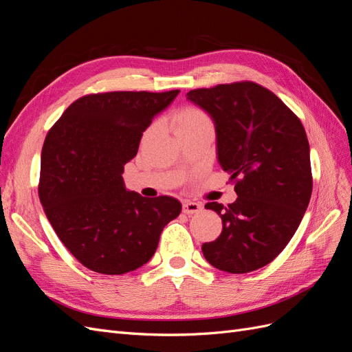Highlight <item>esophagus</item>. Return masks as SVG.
I'll return each instance as SVG.
<instances>
[{
    "mask_svg": "<svg viewBox=\"0 0 352 352\" xmlns=\"http://www.w3.org/2000/svg\"><path fill=\"white\" fill-rule=\"evenodd\" d=\"M202 210V206L198 204V202L192 201H185L182 204V211L185 214H195V212H199Z\"/></svg>",
    "mask_w": 352,
    "mask_h": 352,
    "instance_id": "34e87169",
    "label": "esophagus"
}]
</instances>
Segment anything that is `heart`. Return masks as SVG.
Wrapping results in <instances>:
<instances>
[{
  "mask_svg": "<svg viewBox=\"0 0 352 352\" xmlns=\"http://www.w3.org/2000/svg\"><path fill=\"white\" fill-rule=\"evenodd\" d=\"M173 127L175 132H188V131H199L212 127L210 116L195 105H186L177 110L173 116Z\"/></svg>",
  "mask_w": 352,
  "mask_h": 352,
  "instance_id": "1",
  "label": "heart"
}]
</instances>
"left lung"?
Masks as SVG:
<instances>
[{"mask_svg":"<svg viewBox=\"0 0 352 352\" xmlns=\"http://www.w3.org/2000/svg\"><path fill=\"white\" fill-rule=\"evenodd\" d=\"M216 124L217 158L235 182L236 201L207 202L221 217L220 236L202 243L216 269L250 273L283 251L310 202V145L301 120L255 82H235L186 94Z\"/></svg>","mask_w":352,"mask_h":352,"instance_id":"obj_1","label":"left lung"}]
</instances>
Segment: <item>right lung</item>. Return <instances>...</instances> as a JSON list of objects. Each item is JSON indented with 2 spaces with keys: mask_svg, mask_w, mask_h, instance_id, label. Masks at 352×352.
<instances>
[{
  "mask_svg": "<svg viewBox=\"0 0 352 352\" xmlns=\"http://www.w3.org/2000/svg\"><path fill=\"white\" fill-rule=\"evenodd\" d=\"M177 94L85 95L45 138L41 204L60 241L92 272L124 274L141 267L154 255L164 226L180 214L177 199L141 197L126 190L122 177L142 132Z\"/></svg>",
  "mask_w": 352,
  "mask_h": 352,
  "instance_id": "right-lung-1",
  "label": "right lung"
}]
</instances>
